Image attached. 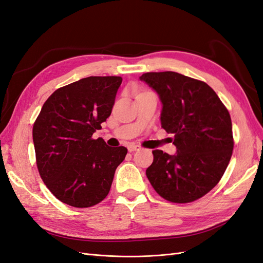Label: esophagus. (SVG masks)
Segmentation results:
<instances>
[{
    "label": "esophagus",
    "mask_w": 263,
    "mask_h": 263,
    "mask_svg": "<svg viewBox=\"0 0 263 263\" xmlns=\"http://www.w3.org/2000/svg\"><path fill=\"white\" fill-rule=\"evenodd\" d=\"M141 147L139 146V145H135V144H130L129 146H128V151L129 153H134V151H137V150H139Z\"/></svg>",
    "instance_id": "esophagus-1"
}]
</instances>
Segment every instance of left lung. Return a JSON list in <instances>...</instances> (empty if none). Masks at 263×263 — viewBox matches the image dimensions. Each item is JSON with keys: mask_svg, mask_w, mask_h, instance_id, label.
Returning a JSON list of instances; mask_svg holds the SVG:
<instances>
[{"mask_svg": "<svg viewBox=\"0 0 263 263\" xmlns=\"http://www.w3.org/2000/svg\"><path fill=\"white\" fill-rule=\"evenodd\" d=\"M162 103L161 127L174 135L176 155L154 150L146 170L156 192L173 203H190L217 184L233 155L232 119L217 94L203 81L173 71L139 77Z\"/></svg>", "mask_w": 263, "mask_h": 263, "instance_id": "left-lung-1", "label": "left lung"}]
</instances>
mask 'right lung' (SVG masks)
Segmentation results:
<instances>
[{
	"label": "right lung",
	"mask_w": 263,
	"mask_h": 263,
	"mask_svg": "<svg viewBox=\"0 0 263 263\" xmlns=\"http://www.w3.org/2000/svg\"><path fill=\"white\" fill-rule=\"evenodd\" d=\"M121 77H89L55 90L33 127L39 174L50 192L73 208L107 196L127 148L108 147L92 135L112 113Z\"/></svg>",
	"instance_id": "obj_1"
}]
</instances>
